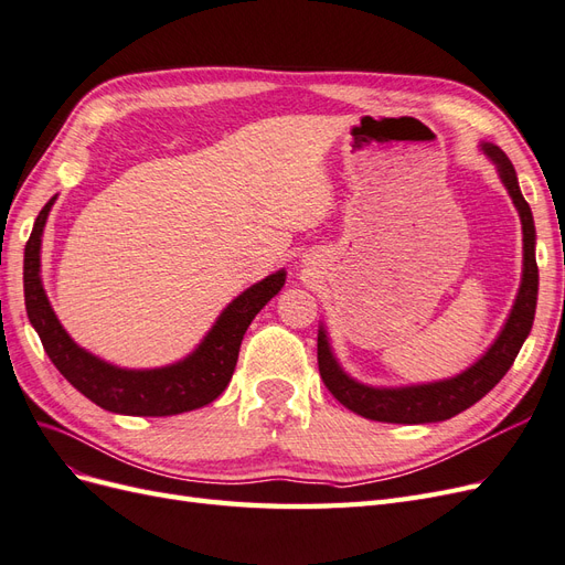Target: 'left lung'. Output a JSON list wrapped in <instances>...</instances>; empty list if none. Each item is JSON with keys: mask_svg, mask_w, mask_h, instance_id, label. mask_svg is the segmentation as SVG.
Here are the masks:
<instances>
[{"mask_svg": "<svg viewBox=\"0 0 565 565\" xmlns=\"http://www.w3.org/2000/svg\"><path fill=\"white\" fill-rule=\"evenodd\" d=\"M486 156L498 164V172L507 191L514 200L521 226H523V278L519 287V297L514 301L500 337L494 344L486 351V355L465 370L457 377L431 382V384H417V386H401V388H374L361 382L351 380L349 374L339 367L337 358L332 355L330 341L324 330H318V370L320 377L328 386L332 396L355 415L374 422H391V424H429L450 419L467 407L481 401L486 393L498 384L509 367L514 365L516 355L523 347L525 337L530 334L535 320V306H537V262H535V221L530 212L527 202L521 195L516 169L504 152L492 146L481 143Z\"/></svg>", "mask_w": 565, "mask_h": 565, "instance_id": "1", "label": "left lung"}]
</instances>
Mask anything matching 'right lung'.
Segmentation results:
<instances>
[{"label": "right lung", "instance_id": "add662e5", "mask_svg": "<svg viewBox=\"0 0 565 565\" xmlns=\"http://www.w3.org/2000/svg\"><path fill=\"white\" fill-rule=\"evenodd\" d=\"M54 200L56 198H51L44 204L35 226H32L23 262L25 311L51 363L92 403L117 415L169 417L191 413V409L218 398L233 377L249 322L280 292L285 285V270L273 273L233 299L207 337L200 341V347L183 361L158 370L117 367L79 349L71 334L63 330L46 299L40 278V249L46 216Z\"/></svg>", "mask_w": 565, "mask_h": 565}]
</instances>
